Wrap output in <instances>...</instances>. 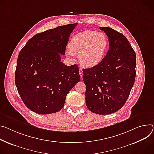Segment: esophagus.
<instances>
[{"mask_svg": "<svg viewBox=\"0 0 154 154\" xmlns=\"http://www.w3.org/2000/svg\"><path fill=\"white\" fill-rule=\"evenodd\" d=\"M79 74H80V76L81 77V78H82L83 73V71H82V68L79 69Z\"/></svg>", "mask_w": 154, "mask_h": 154, "instance_id": "34e87169", "label": "esophagus"}]
</instances>
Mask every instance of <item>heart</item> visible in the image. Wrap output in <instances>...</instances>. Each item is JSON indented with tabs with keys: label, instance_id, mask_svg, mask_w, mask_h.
I'll use <instances>...</instances> for the list:
<instances>
[{
	"label": "heart",
	"instance_id": "obj_1",
	"mask_svg": "<svg viewBox=\"0 0 154 154\" xmlns=\"http://www.w3.org/2000/svg\"><path fill=\"white\" fill-rule=\"evenodd\" d=\"M108 47L109 40L104 33L87 30L72 37L67 53L71 57L78 54L81 64L90 67L103 60Z\"/></svg>",
	"mask_w": 154,
	"mask_h": 154
}]
</instances>
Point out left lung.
<instances>
[{
    "mask_svg": "<svg viewBox=\"0 0 154 154\" xmlns=\"http://www.w3.org/2000/svg\"><path fill=\"white\" fill-rule=\"evenodd\" d=\"M109 38L106 57L91 68L83 69L85 102L93 113L116 112L127 101L136 77V53L125 36L110 27H100Z\"/></svg>",
    "mask_w": 154,
    "mask_h": 154,
    "instance_id": "8db88e82",
    "label": "left lung"
}]
</instances>
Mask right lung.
<instances>
[{
    "label": "right lung",
    "instance_id": "add662e5",
    "mask_svg": "<svg viewBox=\"0 0 154 154\" xmlns=\"http://www.w3.org/2000/svg\"><path fill=\"white\" fill-rule=\"evenodd\" d=\"M77 23L58 26L31 38L20 51L15 84L26 107L39 114L57 112L80 80L79 67L61 61Z\"/></svg>",
    "mask_w": 154,
    "mask_h": 154
}]
</instances>
